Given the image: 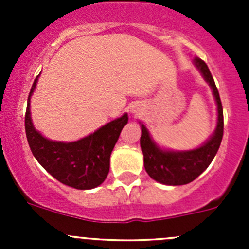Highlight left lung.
<instances>
[{
	"mask_svg": "<svg viewBox=\"0 0 249 249\" xmlns=\"http://www.w3.org/2000/svg\"><path fill=\"white\" fill-rule=\"evenodd\" d=\"M194 64L206 82L210 84L217 102L218 122L214 134L201 147L193 150L173 152V150L160 148L150 137L147 127L141 124L142 135L140 142L145 171L153 179L166 185H183L193 182L212 162L222 143L224 118H223V107L219 92L206 62L200 57H195Z\"/></svg>",
	"mask_w": 249,
	"mask_h": 249,
	"instance_id": "8db88e82",
	"label": "left lung"
}]
</instances>
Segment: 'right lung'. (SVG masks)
Listing matches in <instances>:
<instances>
[{
  "mask_svg": "<svg viewBox=\"0 0 249 249\" xmlns=\"http://www.w3.org/2000/svg\"><path fill=\"white\" fill-rule=\"evenodd\" d=\"M38 77L30 90L25 114V131L32 154L44 170L62 184L80 190L99 187L108 175L110 153L129 117L125 113L76 142L48 140L34 127L30 112V99Z\"/></svg>",
  "mask_w": 249,
  "mask_h": 249,
  "instance_id": "right-lung-1",
  "label": "right lung"
}]
</instances>
